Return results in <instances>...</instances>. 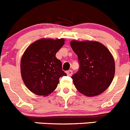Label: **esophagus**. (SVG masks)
Returning a JSON list of instances; mask_svg holds the SVG:
<instances>
[{"mask_svg":"<svg viewBox=\"0 0 130 130\" xmlns=\"http://www.w3.org/2000/svg\"><path fill=\"white\" fill-rule=\"evenodd\" d=\"M66 73L68 76H71L73 74V71H72V70H68V71H66Z\"/></svg>","mask_w":130,"mask_h":130,"instance_id":"34e87169","label":"esophagus"}]
</instances>
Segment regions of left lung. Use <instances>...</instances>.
I'll return each mask as SVG.
<instances>
[{
    "instance_id": "8db88e82",
    "label": "left lung",
    "mask_w": 130,
    "mask_h": 130,
    "mask_svg": "<svg viewBox=\"0 0 130 130\" xmlns=\"http://www.w3.org/2000/svg\"><path fill=\"white\" fill-rule=\"evenodd\" d=\"M70 45L78 56L80 66L71 77L75 88L88 97L102 93L115 75V61L109 50L97 41L72 40Z\"/></svg>"
}]
</instances>
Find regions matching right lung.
<instances>
[{
	"label": "right lung",
	"instance_id": "1",
	"mask_svg": "<svg viewBox=\"0 0 130 130\" xmlns=\"http://www.w3.org/2000/svg\"><path fill=\"white\" fill-rule=\"evenodd\" d=\"M64 39H42L26 49L21 61L22 78L33 93L47 96L56 89L59 78L66 76L57 52L62 47Z\"/></svg>",
	"mask_w": 130,
	"mask_h": 130
}]
</instances>
